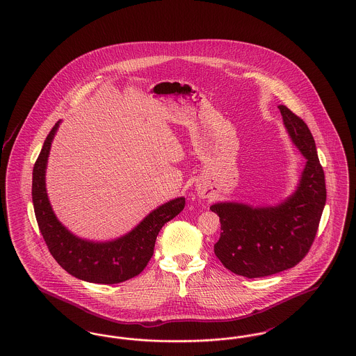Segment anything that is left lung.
<instances>
[{"mask_svg": "<svg viewBox=\"0 0 356 356\" xmlns=\"http://www.w3.org/2000/svg\"><path fill=\"white\" fill-rule=\"evenodd\" d=\"M293 144L307 159L296 192L284 203L251 208L237 203L215 204L221 232L215 254L222 266L244 277H263L295 267L308 254L325 204V181L315 140L307 124L286 105H279Z\"/></svg>", "mask_w": 356, "mask_h": 356, "instance_id": "left-lung-1", "label": "left lung"}]
</instances>
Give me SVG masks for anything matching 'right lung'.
<instances>
[{"instance_id":"add662e5","label":"right lung","mask_w":356,"mask_h":356,"mask_svg":"<svg viewBox=\"0 0 356 356\" xmlns=\"http://www.w3.org/2000/svg\"><path fill=\"white\" fill-rule=\"evenodd\" d=\"M58 124L60 121L47 136L34 163L32 197L40 232L54 260L72 276L99 284H116L129 280L147 267L161 227L184 209L186 199L177 197L163 204L132 232L115 241L93 243L72 235L56 219L45 189L47 161Z\"/></svg>"}]
</instances>
